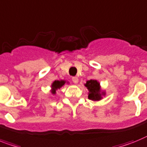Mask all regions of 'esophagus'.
<instances>
[{
	"mask_svg": "<svg viewBox=\"0 0 147 147\" xmlns=\"http://www.w3.org/2000/svg\"><path fill=\"white\" fill-rule=\"evenodd\" d=\"M71 81L73 82V83L75 84H77L78 82V78L77 77H72L71 78Z\"/></svg>",
	"mask_w": 147,
	"mask_h": 147,
	"instance_id": "1",
	"label": "esophagus"
}]
</instances>
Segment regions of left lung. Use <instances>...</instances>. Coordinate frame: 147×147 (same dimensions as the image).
<instances>
[{
    "mask_svg": "<svg viewBox=\"0 0 147 147\" xmlns=\"http://www.w3.org/2000/svg\"><path fill=\"white\" fill-rule=\"evenodd\" d=\"M85 86L89 90L88 98L93 100H100L101 99L100 87L99 82L96 80H90L88 81Z\"/></svg>",
    "mask_w": 147,
    "mask_h": 147,
    "instance_id": "obj_1",
    "label": "left lung"
}]
</instances>
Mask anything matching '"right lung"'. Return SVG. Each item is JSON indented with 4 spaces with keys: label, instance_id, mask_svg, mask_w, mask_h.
Instances as JSON below:
<instances>
[{
    "label": "right lung",
    "instance_id": "obj_1",
    "mask_svg": "<svg viewBox=\"0 0 147 147\" xmlns=\"http://www.w3.org/2000/svg\"><path fill=\"white\" fill-rule=\"evenodd\" d=\"M65 81H55L52 84V88H53V90H52V94H54L56 93V90L57 89H59L61 88L62 86L64 85L65 84Z\"/></svg>",
    "mask_w": 147,
    "mask_h": 147
}]
</instances>
